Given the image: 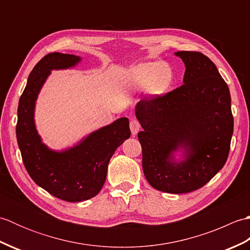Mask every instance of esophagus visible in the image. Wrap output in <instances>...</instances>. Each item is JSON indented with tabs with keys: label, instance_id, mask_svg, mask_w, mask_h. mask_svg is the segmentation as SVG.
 Masks as SVG:
<instances>
[{
	"label": "esophagus",
	"instance_id": "1",
	"mask_svg": "<svg viewBox=\"0 0 250 250\" xmlns=\"http://www.w3.org/2000/svg\"><path fill=\"white\" fill-rule=\"evenodd\" d=\"M140 129H141L140 122L137 121V120H135V119L131 120V122H130V130H131L132 135L135 136L137 134V132L140 131Z\"/></svg>",
	"mask_w": 250,
	"mask_h": 250
}]
</instances>
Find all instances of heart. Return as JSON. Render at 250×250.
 <instances>
[{
  "label": "heart",
  "mask_w": 250,
  "mask_h": 250,
  "mask_svg": "<svg viewBox=\"0 0 250 250\" xmlns=\"http://www.w3.org/2000/svg\"><path fill=\"white\" fill-rule=\"evenodd\" d=\"M126 81L132 88L146 89L152 97H159L167 91L173 81V72L164 62L141 63L129 68Z\"/></svg>",
  "instance_id": "1"
}]
</instances>
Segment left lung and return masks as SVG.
<instances>
[{
	"label": "left lung",
	"instance_id": "left-lung-1",
	"mask_svg": "<svg viewBox=\"0 0 250 250\" xmlns=\"http://www.w3.org/2000/svg\"><path fill=\"white\" fill-rule=\"evenodd\" d=\"M183 60L184 84L163 97L142 100L135 116L143 171L151 187L167 193L200 189L224 167L233 134L229 87L209 58L196 51Z\"/></svg>",
	"mask_w": 250,
	"mask_h": 250
}]
</instances>
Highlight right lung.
Here are the masks:
<instances>
[{"mask_svg":"<svg viewBox=\"0 0 250 250\" xmlns=\"http://www.w3.org/2000/svg\"><path fill=\"white\" fill-rule=\"evenodd\" d=\"M82 60L60 52L46 55L30 73L17 111L16 135L26 171L36 185L67 202L86 201L100 192L110 158L131 135L129 119L122 117L64 149H51L43 143L34 118L41 90L51 71L73 68Z\"/></svg>","mask_w":250,"mask_h":250,"instance_id":"1","label":"right lung"}]
</instances>
